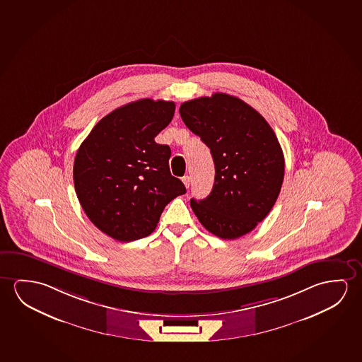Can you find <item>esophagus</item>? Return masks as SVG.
Listing matches in <instances>:
<instances>
[{"label": "esophagus", "mask_w": 362, "mask_h": 362, "mask_svg": "<svg viewBox=\"0 0 362 362\" xmlns=\"http://www.w3.org/2000/svg\"><path fill=\"white\" fill-rule=\"evenodd\" d=\"M182 180H183L184 185H185L187 188H189L190 182H192V180H190L189 175H185V177L182 178Z\"/></svg>", "instance_id": "esophagus-1"}]
</instances>
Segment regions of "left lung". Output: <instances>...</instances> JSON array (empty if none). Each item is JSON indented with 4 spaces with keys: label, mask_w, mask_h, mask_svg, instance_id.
<instances>
[{
    "label": "left lung",
    "mask_w": 362,
    "mask_h": 362,
    "mask_svg": "<svg viewBox=\"0 0 362 362\" xmlns=\"http://www.w3.org/2000/svg\"><path fill=\"white\" fill-rule=\"evenodd\" d=\"M184 124L211 149L216 177L211 194L190 206L203 227L235 240L267 217L284 183V151L266 119L232 95L185 101Z\"/></svg>",
    "instance_id": "1"
}]
</instances>
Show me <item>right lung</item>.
I'll list each match as a JSON object with an SVG mask.
<instances>
[{
    "mask_svg": "<svg viewBox=\"0 0 362 362\" xmlns=\"http://www.w3.org/2000/svg\"><path fill=\"white\" fill-rule=\"evenodd\" d=\"M174 112L173 101L129 103L103 117L78 148V202L95 227L114 240L148 237L168 203L187 192L170 174V148L154 140Z\"/></svg>",
    "mask_w": 362,
    "mask_h": 362,
    "instance_id": "1",
    "label": "right lung"
}]
</instances>
